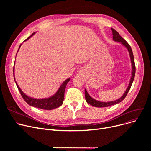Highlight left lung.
<instances>
[{"instance_id":"1","label":"left lung","mask_w":151,"mask_h":151,"mask_svg":"<svg viewBox=\"0 0 151 151\" xmlns=\"http://www.w3.org/2000/svg\"><path fill=\"white\" fill-rule=\"evenodd\" d=\"M112 30V32H113V38L114 41L116 42H121L123 45H124L127 48L129 54H130V59H131V62H132V77L130 79V81L129 83V85L128 86L127 89L126 91L125 92V93H124L123 96L120 98L119 99L115 101H109V102H101V101H99L97 100H96L95 99H92L89 95L87 92V91L85 89V98H86V101L89 104H90L91 105H92L93 106H96V107H99V108H101V107H107L109 106H111V105H114L116 104H119V103L121 102L127 96V95L131 86L132 84L133 83V81L134 80V75H135V71H136V68H135V64H134V57H133V52L132 50L131 47L130 46V45L125 40L119 35L117 32L114 30V29L111 28Z\"/></svg>"}]
</instances>
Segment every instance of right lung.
<instances>
[{"mask_svg": "<svg viewBox=\"0 0 151 151\" xmlns=\"http://www.w3.org/2000/svg\"><path fill=\"white\" fill-rule=\"evenodd\" d=\"M35 33H33L30 37H29L27 39H26L24 41L27 40L28 39H29ZM20 45V46H21ZM19 46V47H20ZM14 65L13 67V76H14V80L15 81L14 79ZM70 80V79L68 78L67 80H66L64 82L62 83L61 86L59 88V90L58 92L55 93V95H54L53 96L47 98V99H35L33 98H30L28 96H27L26 95L22 92V91L19 88V87L17 84V82L15 81L16 84L17 86V88L21 95L23 99L25 100V101L30 106H32L36 108H41L43 109H52L54 108H56L58 107H59L60 106L62 105L63 104V99H64V92H65V89L66 88V86L68 83V82Z\"/></svg>", "mask_w": 151, "mask_h": 151, "instance_id": "add662e5", "label": "right lung"}]
</instances>
